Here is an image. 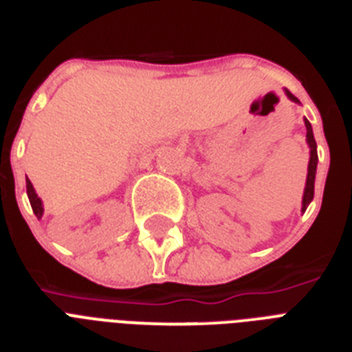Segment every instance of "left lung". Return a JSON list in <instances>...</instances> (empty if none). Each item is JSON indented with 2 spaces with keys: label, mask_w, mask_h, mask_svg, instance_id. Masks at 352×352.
Wrapping results in <instances>:
<instances>
[{
  "label": "left lung",
  "mask_w": 352,
  "mask_h": 352,
  "mask_svg": "<svg viewBox=\"0 0 352 352\" xmlns=\"http://www.w3.org/2000/svg\"><path fill=\"white\" fill-rule=\"evenodd\" d=\"M285 95L290 102L300 104V100L296 98L289 89H285ZM305 127H307V144L311 148V159H309V170H307V182H305V192H303V199H301V212H305L307 206L311 204L314 199V179H316V168H318V151H316V140H314V133H312L311 122L305 118Z\"/></svg>",
  "instance_id": "obj_1"
}]
</instances>
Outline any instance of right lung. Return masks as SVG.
I'll return each mask as SVG.
<instances>
[{
  "label": "right lung",
  "mask_w": 352,
  "mask_h": 352,
  "mask_svg": "<svg viewBox=\"0 0 352 352\" xmlns=\"http://www.w3.org/2000/svg\"><path fill=\"white\" fill-rule=\"evenodd\" d=\"M27 195H29L30 206H32V212L38 219H41V215H43V203H41V199L38 197V193H36L34 186H32V182L27 179Z\"/></svg>",
  "instance_id": "1"
}]
</instances>
